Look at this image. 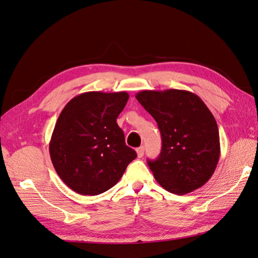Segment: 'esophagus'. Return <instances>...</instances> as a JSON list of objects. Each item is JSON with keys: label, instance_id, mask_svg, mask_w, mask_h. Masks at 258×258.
<instances>
[{"label": "esophagus", "instance_id": "esophagus-1", "mask_svg": "<svg viewBox=\"0 0 258 258\" xmlns=\"http://www.w3.org/2000/svg\"><path fill=\"white\" fill-rule=\"evenodd\" d=\"M136 153H138V157L142 158L144 156V146H141L139 147L138 150H136Z\"/></svg>", "mask_w": 258, "mask_h": 258}]
</instances>
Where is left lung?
Segmentation results:
<instances>
[{"label": "left lung", "instance_id": "left-lung-1", "mask_svg": "<svg viewBox=\"0 0 258 258\" xmlns=\"http://www.w3.org/2000/svg\"><path fill=\"white\" fill-rule=\"evenodd\" d=\"M135 97L161 132V154L147 161L157 183L177 195L202 187L221 154L217 123L205 103L183 90L142 91Z\"/></svg>", "mask_w": 258, "mask_h": 258}]
</instances>
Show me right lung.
<instances>
[{
    "instance_id": "add662e5",
    "label": "right lung",
    "mask_w": 258,
    "mask_h": 258,
    "mask_svg": "<svg viewBox=\"0 0 258 258\" xmlns=\"http://www.w3.org/2000/svg\"><path fill=\"white\" fill-rule=\"evenodd\" d=\"M128 97L126 92L82 93L59 114L48 150L57 175L78 194L113 187L138 156L116 123Z\"/></svg>"
}]
</instances>
